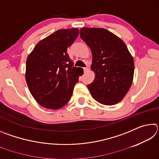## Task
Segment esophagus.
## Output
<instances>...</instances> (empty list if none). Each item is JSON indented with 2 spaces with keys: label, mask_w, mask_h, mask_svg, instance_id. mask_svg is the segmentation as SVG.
<instances>
[{
  "label": "esophagus",
  "mask_w": 159,
  "mask_h": 159,
  "mask_svg": "<svg viewBox=\"0 0 159 159\" xmlns=\"http://www.w3.org/2000/svg\"><path fill=\"white\" fill-rule=\"evenodd\" d=\"M83 70H84L85 73H86V72H88V67H84V68H83Z\"/></svg>",
  "instance_id": "obj_1"
}]
</instances>
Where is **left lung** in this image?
<instances>
[{
	"mask_svg": "<svg viewBox=\"0 0 159 159\" xmlns=\"http://www.w3.org/2000/svg\"><path fill=\"white\" fill-rule=\"evenodd\" d=\"M80 38L93 54L95 79L87 87L93 98L104 105L121 101L133 80L134 60L120 38L101 28L83 27Z\"/></svg>",
	"mask_w": 159,
	"mask_h": 159,
	"instance_id": "left-lung-1",
	"label": "left lung"
}]
</instances>
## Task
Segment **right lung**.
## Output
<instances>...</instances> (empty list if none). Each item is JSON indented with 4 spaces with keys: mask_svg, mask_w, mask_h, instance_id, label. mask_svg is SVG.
Wrapping results in <instances>:
<instances>
[{
    "mask_svg": "<svg viewBox=\"0 0 159 159\" xmlns=\"http://www.w3.org/2000/svg\"><path fill=\"white\" fill-rule=\"evenodd\" d=\"M79 34L77 28L60 29L38 43L26 63V81L40 105L58 109L71 98L74 85L83 73L67 53Z\"/></svg>",
    "mask_w": 159,
    "mask_h": 159,
    "instance_id": "add662e5",
    "label": "right lung"
}]
</instances>
